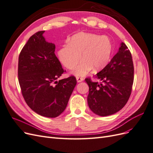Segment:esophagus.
Listing matches in <instances>:
<instances>
[{
	"label": "esophagus",
	"mask_w": 153,
	"mask_h": 153,
	"mask_svg": "<svg viewBox=\"0 0 153 153\" xmlns=\"http://www.w3.org/2000/svg\"><path fill=\"white\" fill-rule=\"evenodd\" d=\"M76 80L78 82H82V81H84V78H81V77H76Z\"/></svg>",
	"instance_id": "obj_1"
}]
</instances>
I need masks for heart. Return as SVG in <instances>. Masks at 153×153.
I'll return each mask as SVG.
<instances>
[{
  "instance_id": "obj_1",
  "label": "heart",
  "mask_w": 153,
  "mask_h": 153,
  "mask_svg": "<svg viewBox=\"0 0 153 153\" xmlns=\"http://www.w3.org/2000/svg\"><path fill=\"white\" fill-rule=\"evenodd\" d=\"M112 52V41L108 36L78 32L59 50L57 55L60 61L69 69L75 68L82 57V62L71 73L85 76L94 68L95 71L103 69L110 62Z\"/></svg>"
}]
</instances>
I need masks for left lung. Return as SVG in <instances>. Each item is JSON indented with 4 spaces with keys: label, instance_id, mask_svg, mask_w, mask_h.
Returning <instances> with one entry per match:
<instances>
[{
    "label": "left lung",
    "instance_id": "left-lung-1",
    "mask_svg": "<svg viewBox=\"0 0 153 153\" xmlns=\"http://www.w3.org/2000/svg\"><path fill=\"white\" fill-rule=\"evenodd\" d=\"M134 68L131 54L123 42L118 52L96 77L101 83L85 80L89 87L87 103L93 113L108 116L121 110L130 96Z\"/></svg>",
    "mask_w": 153,
    "mask_h": 153
}]
</instances>
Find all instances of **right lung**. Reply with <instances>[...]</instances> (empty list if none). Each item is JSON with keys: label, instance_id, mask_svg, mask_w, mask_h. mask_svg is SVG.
Instances as JSON below:
<instances>
[{"label": "right lung", "instance_id": "1", "mask_svg": "<svg viewBox=\"0 0 153 153\" xmlns=\"http://www.w3.org/2000/svg\"><path fill=\"white\" fill-rule=\"evenodd\" d=\"M32 35L22 50L18 75L23 96L29 107L41 116L56 117L66 109L76 84L75 76L57 80L64 72L55 56L54 43Z\"/></svg>", "mask_w": 153, "mask_h": 153}]
</instances>
